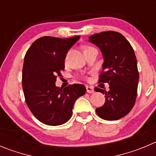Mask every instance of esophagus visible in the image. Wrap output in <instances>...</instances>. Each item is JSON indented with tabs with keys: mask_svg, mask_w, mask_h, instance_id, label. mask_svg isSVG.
Returning <instances> with one entry per match:
<instances>
[{
	"mask_svg": "<svg viewBox=\"0 0 156 156\" xmlns=\"http://www.w3.org/2000/svg\"><path fill=\"white\" fill-rule=\"evenodd\" d=\"M86 91L88 93H94L95 92V91H94V88H92V87L91 86H87L86 87Z\"/></svg>",
	"mask_w": 156,
	"mask_h": 156,
	"instance_id": "esophagus-1",
	"label": "esophagus"
}]
</instances>
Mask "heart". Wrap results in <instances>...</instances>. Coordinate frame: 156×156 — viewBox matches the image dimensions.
I'll return each instance as SVG.
<instances>
[{
	"label": "heart",
	"instance_id": "1",
	"mask_svg": "<svg viewBox=\"0 0 156 156\" xmlns=\"http://www.w3.org/2000/svg\"><path fill=\"white\" fill-rule=\"evenodd\" d=\"M88 48H89V47H86V48H85V49H88Z\"/></svg>",
	"mask_w": 156,
	"mask_h": 156
}]
</instances>
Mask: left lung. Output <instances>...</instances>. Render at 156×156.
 Here are the masks:
<instances>
[{
  "mask_svg": "<svg viewBox=\"0 0 156 156\" xmlns=\"http://www.w3.org/2000/svg\"><path fill=\"white\" fill-rule=\"evenodd\" d=\"M88 41L100 50L103 57L99 82H108V92L96 88L106 95L104 105L95 109L101 118L116 120L132 109L137 97L139 74L131 45L122 34L113 31L96 33Z\"/></svg>",
  "mask_w": 156,
  "mask_h": 156,
  "instance_id": "8db88e82",
  "label": "left lung"
}]
</instances>
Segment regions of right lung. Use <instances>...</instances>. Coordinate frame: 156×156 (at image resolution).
Listing matches in <instances>:
<instances>
[{"instance_id":"1","label":"right lung","mask_w":156,"mask_h":156,"mask_svg":"<svg viewBox=\"0 0 156 156\" xmlns=\"http://www.w3.org/2000/svg\"><path fill=\"white\" fill-rule=\"evenodd\" d=\"M79 38L43 36L31 45L24 58L22 88L26 102L35 117L47 125H61L68 121L76 99L86 92L80 84L64 89L55 85L57 76L64 69L68 50Z\"/></svg>"}]
</instances>
